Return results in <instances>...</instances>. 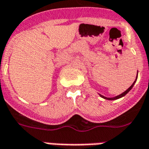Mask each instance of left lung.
<instances>
[{
    "instance_id": "left-lung-1",
    "label": "left lung",
    "mask_w": 149,
    "mask_h": 149,
    "mask_svg": "<svg viewBox=\"0 0 149 149\" xmlns=\"http://www.w3.org/2000/svg\"><path fill=\"white\" fill-rule=\"evenodd\" d=\"M136 78H137V75H136ZM135 82H136V81H134V82H133V84H132V85H131L130 87V88H128L127 90H126V91H124V92H123V93H122V94H121V95H117V96L114 97V98H107V97L103 96V95H100V96L102 97V98H103V99H106V100H118V99H119V98H121V97H123V96H124V95H125L127 94L128 92H129V91H130L131 89H132V88H133V85H134V84H135Z\"/></svg>"
}]
</instances>
